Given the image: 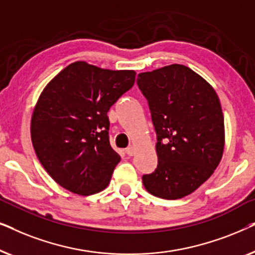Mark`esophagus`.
Returning a JSON list of instances; mask_svg holds the SVG:
<instances>
[{"mask_svg":"<svg viewBox=\"0 0 255 255\" xmlns=\"http://www.w3.org/2000/svg\"><path fill=\"white\" fill-rule=\"evenodd\" d=\"M125 152H127V154L128 156H132L135 153V149H134L133 146H130V147H128L127 149H125Z\"/></svg>","mask_w":255,"mask_h":255,"instance_id":"obj_1","label":"esophagus"}]
</instances>
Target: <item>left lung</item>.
I'll use <instances>...</instances> for the list:
<instances>
[{
    "instance_id": "1",
    "label": "left lung",
    "mask_w": 255,
    "mask_h": 255,
    "mask_svg": "<svg viewBox=\"0 0 255 255\" xmlns=\"http://www.w3.org/2000/svg\"><path fill=\"white\" fill-rule=\"evenodd\" d=\"M156 133L158 166L142 175L149 194L189 195L217 168L224 151V116L214 88L193 69L169 65L138 74Z\"/></svg>"
}]
</instances>
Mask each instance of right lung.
Wrapping results in <instances>:
<instances>
[{
  "instance_id": "obj_1",
  "label": "right lung",
  "mask_w": 255,
  "mask_h": 255,
  "mask_svg": "<svg viewBox=\"0 0 255 255\" xmlns=\"http://www.w3.org/2000/svg\"><path fill=\"white\" fill-rule=\"evenodd\" d=\"M134 78V71L76 61L44 88L32 114L31 139L40 163L62 188L92 195L109 184L121 156L110 146L108 111Z\"/></svg>"
}]
</instances>
